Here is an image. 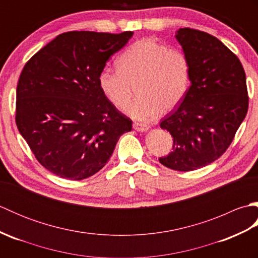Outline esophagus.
<instances>
[{"label":"esophagus","instance_id":"1","mask_svg":"<svg viewBox=\"0 0 258 258\" xmlns=\"http://www.w3.org/2000/svg\"><path fill=\"white\" fill-rule=\"evenodd\" d=\"M133 127L136 130V131H141V132H145V131H147L150 128V126L147 124H144V123H134L133 124Z\"/></svg>","mask_w":258,"mask_h":258}]
</instances>
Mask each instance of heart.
Masks as SVG:
<instances>
[{"label":"heart","mask_w":258,"mask_h":258,"mask_svg":"<svg viewBox=\"0 0 258 258\" xmlns=\"http://www.w3.org/2000/svg\"><path fill=\"white\" fill-rule=\"evenodd\" d=\"M117 69L104 68L98 85L114 106L125 107L138 91L139 98L126 113L151 120L171 112L183 101L190 84V63L186 54L152 38L134 42L120 54Z\"/></svg>","instance_id":"1"}]
</instances>
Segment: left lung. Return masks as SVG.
<instances>
[{"label": "left lung", "instance_id": "left-lung-1", "mask_svg": "<svg viewBox=\"0 0 258 258\" xmlns=\"http://www.w3.org/2000/svg\"><path fill=\"white\" fill-rule=\"evenodd\" d=\"M176 38L190 63V86L183 101L162 118L173 151L158 161L175 171L204 167L233 142L248 109L246 75L238 57L206 32L184 27Z\"/></svg>", "mask_w": 258, "mask_h": 258}]
</instances>
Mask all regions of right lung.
Instances as JSON below:
<instances>
[{"instance_id": "add662e5", "label": "right lung", "mask_w": 258, "mask_h": 258, "mask_svg": "<svg viewBox=\"0 0 258 258\" xmlns=\"http://www.w3.org/2000/svg\"><path fill=\"white\" fill-rule=\"evenodd\" d=\"M133 32L62 33L35 53L16 87L15 122L35 158L62 178L81 180L105 166L132 119L109 102L98 74Z\"/></svg>"}]
</instances>
